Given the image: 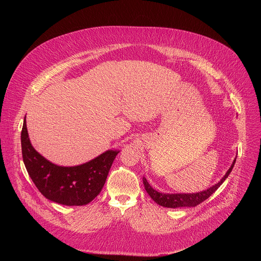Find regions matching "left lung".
<instances>
[{
	"instance_id": "left-lung-1",
	"label": "left lung",
	"mask_w": 261,
	"mask_h": 261,
	"mask_svg": "<svg viewBox=\"0 0 261 261\" xmlns=\"http://www.w3.org/2000/svg\"><path fill=\"white\" fill-rule=\"evenodd\" d=\"M236 160L237 159L234 158L230 168L227 170L225 175L220 179V181H218L217 184L212 186L211 188H208L204 191L197 192V193H173V194L172 193H161V192H158L155 189H153L152 186L148 184V181L146 180V178L144 176L142 177V180H143L144 188H145L147 194L150 195L151 198L159 205L164 206V207H171V208L193 207V206L200 204L202 201L207 199L213 193H215V191L223 184V181H224L228 177L229 173L231 172V170L236 164Z\"/></svg>"
}]
</instances>
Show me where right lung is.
I'll return each mask as SVG.
<instances>
[{
	"label": "right lung",
	"instance_id": "add662e5",
	"mask_svg": "<svg viewBox=\"0 0 261 261\" xmlns=\"http://www.w3.org/2000/svg\"><path fill=\"white\" fill-rule=\"evenodd\" d=\"M20 137L23 163L36 187L47 199L70 206L88 204L101 192L120 152L108 150L84 164L60 166L35 150L29 138L25 117Z\"/></svg>",
	"mask_w": 261,
	"mask_h": 261
}]
</instances>
